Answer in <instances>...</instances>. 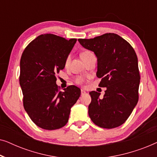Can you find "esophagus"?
<instances>
[{"mask_svg":"<svg viewBox=\"0 0 157 157\" xmlns=\"http://www.w3.org/2000/svg\"><path fill=\"white\" fill-rule=\"evenodd\" d=\"M81 96H82V95H84V94H86V92L83 89H81Z\"/></svg>","mask_w":157,"mask_h":157,"instance_id":"esophagus-1","label":"esophagus"}]
</instances>
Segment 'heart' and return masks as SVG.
Here are the masks:
<instances>
[{
    "label": "heart",
    "instance_id": "heart-1",
    "mask_svg": "<svg viewBox=\"0 0 157 157\" xmlns=\"http://www.w3.org/2000/svg\"><path fill=\"white\" fill-rule=\"evenodd\" d=\"M90 53H91V52H90V51H83V52L81 53V59H83V58L86 56L89 55ZM68 59H67L66 62H68ZM75 82H76L77 84H82V83H83V82H84V78H82V77H81V76H78V77H76V79H75Z\"/></svg>",
    "mask_w": 157,
    "mask_h": 157
}]
</instances>
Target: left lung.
<instances>
[{"mask_svg":"<svg viewBox=\"0 0 157 157\" xmlns=\"http://www.w3.org/2000/svg\"><path fill=\"white\" fill-rule=\"evenodd\" d=\"M81 46L97 57L100 87H106L104 98L91 91L89 115L96 125L113 128L121 126L132 113L139 100L140 83L138 59L128 42L116 33L78 40Z\"/></svg>","mask_w":157,"mask_h":157,"instance_id":"left-lung-1","label":"left lung"}]
</instances>
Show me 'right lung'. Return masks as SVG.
Returning a JSON list of instances; mask_svg holds the SVG:
<instances>
[{
    "mask_svg": "<svg viewBox=\"0 0 157 157\" xmlns=\"http://www.w3.org/2000/svg\"><path fill=\"white\" fill-rule=\"evenodd\" d=\"M76 40L42 34L28 45L21 56L19 81L23 106L33 123L44 129L65 126L71 108L81 95L80 89L74 85L60 91L56 82Z\"/></svg>",
    "mask_w": 157,
    "mask_h": 157,
    "instance_id": "1",
    "label": "right lung"
}]
</instances>
